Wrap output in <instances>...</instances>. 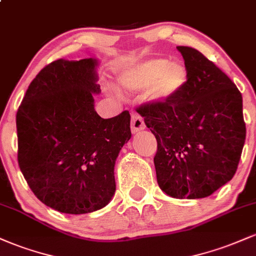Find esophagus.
<instances>
[{
	"label": "esophagus",
	"mask_w": 256,
	"mask_h": 256,
	"mask_svg": "<svg viewBox=\"0 0 256 256\" xmlns=\"http://www.w3.org/2000/svg\"><path fill=\"white\" fill-rule=\"evenodd\" d=\"M146 124L143 122V118L137 113H132L131 116V131L132 134H137L138 131L144 130Z\"/></svg>",
	"instance_id": "34e87169"
}]
</instances>
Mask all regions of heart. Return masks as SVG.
Wrapping results in <instances>:
<instances>
[{"instance_id": "b5f03b06", "label": "heart", "mask_w": 256, "mask_h": 256, "mask_svg": "<svg viewBox=\"0 0 256 256\" xmlns=\"http://www.w3.org/2000/svg\"><path fill=\"white\" fill-rule=\"evenodd\" d=\"M188 82L186 67L166 58H152L128 68L120 77L122 88L130 91L149 89V98L155 102H167L180 92Z\"/></svg>"}]
</instances>
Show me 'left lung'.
<instances>
[{
    "mask_svg": "<svg viewBox=\"0 0 256 256\" xmlns=\"http://www.w3.org/2000/svg\"><path fill=\"white\" fill-rule=\"evenodd\" d=\"M188 82L174 98L137 108L158 140V184L174 198L212 195L236 173L246 140L242 95L204 54L177 46Z\"/></svg>",
    "mask_w": 256,
    "mask_h": 256,
    "instance_id": "left-lung-1",
    "label": "left lung"
}]
</instances>
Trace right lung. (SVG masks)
<instances>
[{
	"instance_id": "add662e5",
	"label": "right lung",
	"mask_w": 256,
	"mask_h": 256,
	"mask_svg": "<svg viewBox=\"0 0 256 256\" xmlns=\"http://www.w3.org/2000/svg\"><path fill=\"white\" fill-rule=\"evenodd\" d=\"M98 60L46 64L16 112L18 162L40 201L67 214L101 210L116 192L114 165L131 138L130 113L104 119L94 108Z\"/></svg>"
}]
</instances>
